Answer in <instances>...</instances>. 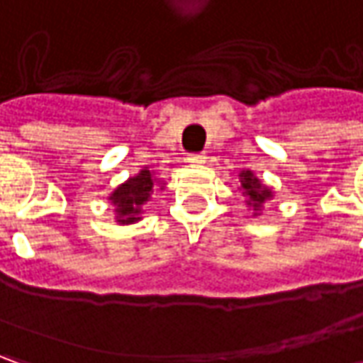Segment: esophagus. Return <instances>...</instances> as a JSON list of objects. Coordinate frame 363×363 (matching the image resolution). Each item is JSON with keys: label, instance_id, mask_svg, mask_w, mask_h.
I'll return each mask as SVG.
<instances>
[{"label": "esophagus", "instance_id": "1", "mask_svg": "<svg viewBox=\"0 0 363 363\" xmlns=\"http://www.w3.org/2000/svg\"><path fill=\"white\" fill-rule=\"evenodd\" d=\"M186 160H188L189 163H203V161H206V155H203V153H189Z\"/></svg>", "mask_w": 363, "mask_h": 363}]
</instances>
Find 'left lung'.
<instances>
[{"instance_id":"8db88e82","label":"left lung","mask_w":363,"mask_h":363,"mask_svg":"<svg viewBox=\"0 0 363 363\" xmlns=\"http://www.w3.org/2000/svg\"><path fill=\"white\" fill-rule=\"evenodd\" d=\"M240 182H242V194L244 196H248V203H252L255 206V210H260V206L267 202V200H271L272 198V191L269 188H264L262 184H260V179L255 177L252 172H242L240 174Z\"/></svg>"}]
</instances>
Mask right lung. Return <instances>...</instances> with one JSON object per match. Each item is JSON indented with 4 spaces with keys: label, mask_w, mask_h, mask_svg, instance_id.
Here are the masks:
<instances>
[{
    "label": "right lung",
    "mask_w": 363,
    "mask_h": 363,
    "mask_svg": "<svg viewBox=\"0 0 363 363\" xmlns=\"http://www.w3.org/2000/svg\"><path fill=\"white\" fill-rule=\"evenodd\" d=\"M153 186H155L153 174L149 169H141L135 177L127 179L123 186H119L111 194V202L115 203L119 224H133V222L141 220L139 218L141 216V206L153 194Z\"/></svg>",
    "instance_id": "1"
}]
</instances>
